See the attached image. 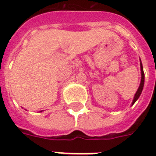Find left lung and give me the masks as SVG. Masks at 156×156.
I'll return each instance as SVG.
<instances>
[{"label": "left lung", "mask_w": 156, "mask_h": 156, "mask_svg": "<svg viewBox=\"0 0 156 156\" xmlns=\"http://www.w3.org/2000/svg\"><path fill=\"white\" fill-rule=\"evenodd\" d=\"M141 61V60H140ZM140 68H141V83H140V85H139V87H138V90H137V92H136L135 95H134V97H133V102H132V105H133L134 103L138 100V99L139 98L140 96L141 93L143 91V86H144V78H145V75H144V72H143V65H142V62H140Z\"/></svg>", "instance_id": "left-lung-1"}]
</instances>
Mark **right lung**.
Returning <instances> with one entry per match:
<instances>
[{
    "instance_id": "add662e5",
    "label": "right lung",
    "mask_w": 156,
    "mask_h": 156,
    "mask_svg": "<svg viewBox=\"0 0 156 156\" xmlns=\"http://www.w3.org/2000/svg\"><path fill=\"white\" fill-rule=\"evenodd\" d=\"M41 112H42V111H41Z\"/></svg>"
}]
</instances>
